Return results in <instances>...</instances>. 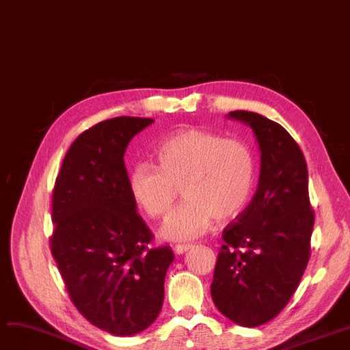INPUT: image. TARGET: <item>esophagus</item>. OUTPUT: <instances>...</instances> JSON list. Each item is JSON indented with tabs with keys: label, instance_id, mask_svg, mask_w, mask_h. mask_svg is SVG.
<instances>
[{
	"label": "esophagus",
	"instance_id": "obj_1",
	"mask_svg": "<svg viewBox=\"0 0 350 350\" xmlns=\"http://www.w3.org/2000/svg\"><path fill=\"white\" fill-rule=\"evenodd\" d=\"M191 247H193L191 244H177V245L173 247V250H174L176 254L180 255V254H185L186 251H189Z\"/></svg>",
	"mask_w": 350,
	"mask_h": 350
}]
</instances>
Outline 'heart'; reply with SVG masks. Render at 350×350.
<instances>
[{
	"label": "heart",
	"mask_w": 350,
	"mask_h": 350,
	"mask_svg": "<svg viewBox=\"0 0 350 350\" xmlns=\"http://www.w3.org/2000/svg\"><path fill=\"white\" fill-rule=\"evenodd\" d=\"M157 165L136 164L129 176L135 203L152 218L167 214L178 197L186 201L161 227L172 241H187L227 221L248 204L255 180L250 147L237 139L189 129L163 139L154 149Z\"/></svg>",
	"instance_id": "obj_1"
}]
</instances>
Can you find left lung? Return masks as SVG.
<instances>
[{"instance_id": "8db88e82", "label": "left lung", "mask_w": 350, "mask_h": 350, "mask_svg": "<svg viewBox=\"0 0 350 350\" xmlns=\"http://www.w3.org/2000/svg\"><path fill=\"white\" fill-rule=\"evenodd\" d=\"M227 116L252 129L261 172L250 204L223 231L211 298L230 321L255 327L277 317L297 291L315 217L306 161L292 136L258 113L234 110Z\"/></svg>"}]
</instances>
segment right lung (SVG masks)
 Listing matches in <instances>:
<instances>
[{"mask_svg":"<svg viewBox=\"0 0 350 350\" xmlns=\"http://www.w3.org/2000/svg\"><path fill=\"white\" fill-rule=\"evenodd\" d=\"M154 120L120 116L81 133L52 191V256L72 302L96 327L131 336L160 314L170 247L137 214L124 165L126 147Z\"/></svg>","mask_w":350,"mask_h":350,"instance_id":"1","label":"right lung"}]
</instances>
